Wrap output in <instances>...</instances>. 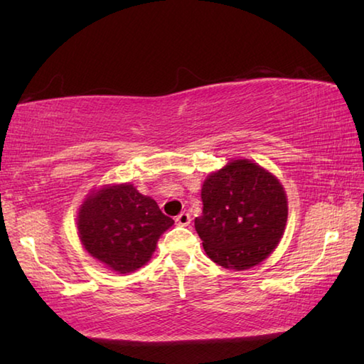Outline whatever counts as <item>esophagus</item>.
Wrapping results in <instances>:
<instances>
[{"label": "esophagus", "mask_w": 364, "mask_h": 364, "mask_svg": "<svg viewBox=\"0 0 364 364\" xmlns=\"http://www.w3.org/2000/svg\"><path fill=\"white\" fill-rule=\"evenodd\" d=\"M175 221L178 226H188V224L191 223V216H189V213H186V211H181V213L175 218Z\"/></svg>", "instance_id": "obj_1"}]
</instances>
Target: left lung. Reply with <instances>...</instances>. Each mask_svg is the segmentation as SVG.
<instances>
[{
	"label": "left lung",
	"mask_w": 364,
	"mask_h": 364,
	"mask_svg": "<svg viewBox=\"0 0 364 364\" xmlns=\"http://www.w3.org/2000/svg\"><path fill=\"white\" fill-rule=\"evenodd\" d=\"M196 230L213 262L250 269L272 253L285 230L288 203L282 184L259 165L234 161L202 186Z\"/></svg>",
	"instance_id": "1"
}]
</instances>
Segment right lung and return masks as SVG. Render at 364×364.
I'll list each match as a JSON object with an SVG mask.
<instances>
[{"instance_id":"obj_1","label":"right lung","mask_w":364,"mask_h":364,"mask_svg":"<svg viewBox=\"0 0 364 364\" xmlns=\"http://www.w3.org/2000/svg\"><path fill=\"white\" fill-rule=\"evenodd\" d=\"M173 220L132 184L103 188L82 203L79 239L89 253L116 272L127 274L149 261Z\"/></svg>"}]
</instances>
